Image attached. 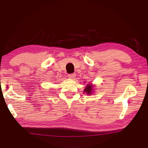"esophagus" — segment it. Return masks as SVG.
<instances>
[{"instance_id":"esophagus-1","label":"esophagus","mask_w":148,"mask_h":148,"mask_svg":"<svg viewBox=\"0 0 148 148\" xmlns=\"http://www.w3.org/2000/svg\"><path fill=\"white\" fill-rule=\"evenodd\" d=\"M76 74L75 73H73V74H68V77H69V78L71 79H74V77H76Z\"/></svg>"}]
</instances>
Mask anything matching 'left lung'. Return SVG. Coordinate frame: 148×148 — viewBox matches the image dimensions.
I'll return each mask as SVG.
<instances>
[{"mask_svg": "<svg viewBox=\"0 0 148 148\" xmlns=\"http://www.w3.org/2000/svg\"><path fill=\"white\" fill-rule=\"evenodd\" d=\"M92 87H93L92 85L87 84L84 89V92H86L87 95H91L92 92Z\"/></svg>", "mask_w": 148, "mask_h": 148, "instance_id": "8db88e82", "label": "left lung"}]
</instances>
